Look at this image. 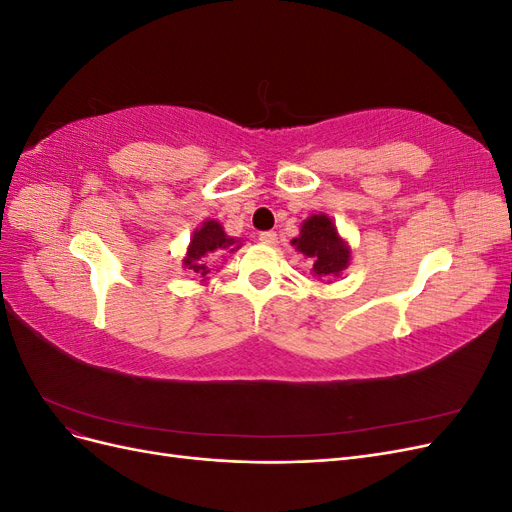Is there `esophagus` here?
<instances>
[{
  "label": "esophagus",
  "mask_w": 512,
  "mask_h": 512,
  "mask_svg": "<svg viewBox=\"0 0 512 512\" xmlns=\"http://www.w3.org/2000/svg\"><path fill=\"white\" fill-rule=\"evenodd\" d=\"M258 241H260V243H265V245H275V243H277V235H275V232H271V230H267V232H260V235H258Z\"/></svg>",
  "instance_id": "obj_1"
}]
</instances>
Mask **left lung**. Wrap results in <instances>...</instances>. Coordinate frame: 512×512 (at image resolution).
<instances>
[{
  "label": "left lung",
  "instance_id": "1",
  "mask_svg": "<svg viewBox=\"0 0 512 512\" xmlns=\"http://www.w3.org/2000/svg\"><path fill=\"white\" fill-rule=\"evenodd\" d=\"M292 245L312 260L309 275H314L316 280H329V277L342 273L348 265V247L339 239L337 228L329 215L324 213L312 215V218L305 220L301 226V235L292 239Z\"/></svg>",
  "mask_w": 512,
  "mask_h": 512
}]
</instances>
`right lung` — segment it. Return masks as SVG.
Masks as SVG:
<instances>
[{
	"mask_svg": "<svg viewBox=\"0 0 512 512\" xmlns=\"http://www.w3.org/2000/svg\"><path fill=\"white\" fill-rule=\"evenodd\" d=\"M237 247H235V239L226 237L224 228L218 222L209 220L194 232L188 256H185V267L192 269L200 277H205L211 271L209 267L215 258L222 256L224 250L235 252Z\"/></svg>",
	"mask_w": 512,
	"mask_h": 512,
	"instance_id": "obj_1",
	"label": "right lung"
}]
</instances>
